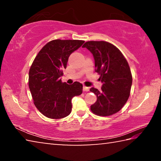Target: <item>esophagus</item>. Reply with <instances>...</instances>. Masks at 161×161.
<instances>
[{"label":"esophagus","mask_w":161,"mask_h":161,"mask_svg":"<svg viewBox=\"0 0 161 161\" xmlns=\"http://www.w3.org/2000/svg\"><path fill=\"white\" fill-rule=\"evenodd\" d=\"M83 91H84V92H88V91H89V87H87V86H83Z\"/></svg>","instance_id":"obj_1"}]
</instances>
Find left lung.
Returning a JSON list of instances; mask_svg holds the SVG:
<instances>
[{"label": "left lung", "mask_w": 161, "mask_h": 161, "mask_svg": "<svg viewBox=\"0 0 161 161\" xmlns=\"http://www.w3.org/2000/svg\"><path fill=\"white\" fill-rule=\"evenodd\" d=\"M86 47L93 54L95 71L103 83L101 91L92 87L97 100L91 111L101 116H111L121 109L130 96L132 75L129 63L116 46L106 41H88Z\"/></svg>", "instance_id": "left-lung-1"}]
</instances>
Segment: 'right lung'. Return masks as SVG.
<instances>
[{"instance_id":"add662e5","label":"right lung","mask_w":161,"mask_h":161,"mask_svg":"<svg viewBox=\"0 0 161 161\" xmlns=\"http://www.w3.org/2000/svg\"><path fill=\"white\" fill-rule=\"evenodd\" d=\"M84 42L78 40H54L35 57L30 68L28 85L34 104L50 119H62L72 111V99L82 93V84L62 82L68 58Z\"/></svg>"}]
</instances>
